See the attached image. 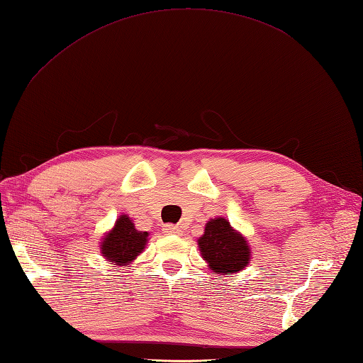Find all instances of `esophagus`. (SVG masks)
<instances>
[{"instance_id":"1","label":"esophagus","mask_w":363,"mask_h":363,"mask_svg":"<svg viewBox=\"0 0 363 363\" xmlns=\"http://www.w3.org/2000/svg\"><path fill=\"white\" fill-rule=\"evenodd\" d=\"M162 232H164L166 235H182V228L177 225H172V224H166L164 227H162Z\"/></svg>"}]
</instances>
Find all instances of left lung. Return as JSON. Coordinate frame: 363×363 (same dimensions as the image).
Wrapping results in <instances>:
<instances>
[{
	"label": "left lung",
	"mask_w": 363,
	"mask_h": 363,
	"mask_svg": "<svg viewBox=\"0 0 363 363\" xmlns=\"http://www.w3.org/2000/svg\"><path fill=\"white\" fill-rule=\"evenodd\" d=\"M199 250L213 274L232 276L252 260V250L241 232L223 216L210 219L197 240Z\"/></svg>",
	"instance_id": "left-lung-1"
}]
</instances>
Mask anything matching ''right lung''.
Wrapping results in <instances>:
<instances>
[{
  "label": "right lung",
  "mask_w": 363,
  "mask_h": 363,
  "mask_svg": "<svg viewBox=\"0 0 363 363\" xmlns=\"http://www.w3.org/2000/svg\"><path fill=\"white\" fill-rule=\"evenodd\" d=\"M149 232H140L128 214H121L114 227L100 241V254L105 262L116 266H127L144 252Z\"/></svg>",
  "instance_id": "add662e5"
}]
</instances>
